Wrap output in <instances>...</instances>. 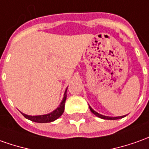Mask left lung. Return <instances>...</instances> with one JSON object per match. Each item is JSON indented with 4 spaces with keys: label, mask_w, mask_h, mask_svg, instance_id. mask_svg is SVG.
Listing matches in <instances>:
<instances>
[{
    "label": "left lung",
    "mask_w": 149,
    "mask_h": 149,
    "mask_svg": "<svg viewBox=\"0 0 149 149\" xmlns=\"http://www.w3.org/2000/svg\"><path fill=\"white\" fill-rule=\"evenodd\" d=\"M90 108V110L92 111V113H94L95 115H96L97 117H99L100 118H102V119H108V120H116V119H119V118H123L125 116H121V117H108V116H104V115H101L100 113H96V111H94L93 109H92V108L89 106Z\"/></svg>",
    "instance_id": "1"
}]
</instances>
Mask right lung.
I'll return each mask as SVG.
<instances>
[{
    "label": "right lung",
    "mask_w": 149,
    "mask_h": 149,
    "mask_svg": "<svg viewBox=\"0 0 149 149\" xmlns=\"http://www.w3.org/2000/svg\"><path fill=\"white\" fill-rule=\"evenodd\" d=\"M66 91L67 89L65 90L64 94V97H63V100L61 101V103L60 104V105L58 107L53 111L50 113H48V114H45V115H38V116H30L26 115L25 113H22V115L25 117L26 118L31 120L32 122H35V123H51V122H53L56 119H57L60 116H61V114L63 113L65 109V100H66Z\"/></svg>",
    "instance_id": "obj_1"
}]
</instances>
